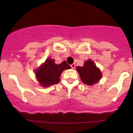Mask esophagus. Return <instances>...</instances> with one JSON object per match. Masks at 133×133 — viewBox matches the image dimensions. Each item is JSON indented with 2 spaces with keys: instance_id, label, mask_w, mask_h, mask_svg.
<instances>
[{
  "instance_id": "1",
  "label": "esophagus",
  "mask_w": 133,
  "mask_h": 133,
  "mask_svg": "<svg viewBox=\"0 0 133 133\" xmlns=\"http://www.w3.org/2000/svg\"><path fill=\"white\" fill-rule=\"evenodd\" d=\"M70 66H71V68L74 69H75V66H76V64H75V63H73V64H72Z\"/></svg>"
}]
</instances>
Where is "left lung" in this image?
<instances>
[{
	"instance_id": "1",
	"label": "left lung",
	"mask_w": 133,
	"mask_h": 133,
	"mask_svg": "<svg viewBox=\"0 0 133 133\" xmlns=\"http://www.w3.org/2000/svg\"><path fill=\"white\" fill-rule=\"evenodd\" d=\"M76 69L81 81L89 86H92L98 83L103 76L101 70L90 59L86 61L83 66H77Z\"/></svg>"
}]
</instances>
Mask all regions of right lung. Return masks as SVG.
Listing matches in <instances>:
<instances>
[{
	"label": "right lung",
	"mask_w": 133,
	"mask_h": 133,
	"mask_svg": "<svg viewBox=\"0 0 133 133\" xmlns=\"http://www.w3.org/2000/svg\"><path fill=\"white\" fill-rule=\"evenodd\" d=\"M71 69L66 61L56 64L55 60L49 58L35 69V77L41 87H48L60 82L61 73L66 69Z\"/></svg>",
	"instance_id": "1"
}]
</instances>
